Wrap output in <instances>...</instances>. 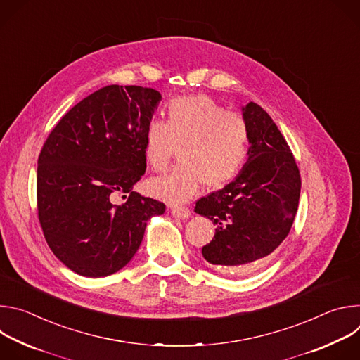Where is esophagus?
<instances>
[{
	"mask_svg": "<svg viewBox=\"0 0 360 360\" xmlns=\"http://www.w3.org/2000/svg\"><path fill=\"white\" fill-rule=\"evenodd\" d=\"M171 214H172V217L181 218V219H186L191 217V211L185 207H175L171 210Z\"/></svg>",
	"mask_w": 360,
	"mask_h": 360,
	"instance_id": "1",
	"label": "esophagus"
}]
</instances>
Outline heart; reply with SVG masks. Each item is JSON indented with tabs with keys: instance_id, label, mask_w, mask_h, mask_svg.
Returning a JSON list of instances; mask_svg holds the SVG:
<instances>
[{
	"instance_id": "heart-1",
	"label": "heart",
	"mask_w": 360,
	"mask_h": 360,
	"mask_svg": "<svg viewBox=\"0 0 360 360\" xmlns=\"http://www.w3.org/2000/svg\"><path fill=\"white\" fill-rule=\"evenodd\" d=\"M250 143L246 121L203 95L169 102L167 121L152 120L143 131V157L149 168L164 172L178 148L179 165L164 178L152 179L148 191L169 203L193 198L200 184L219 188L243 167Z\"/></svg>"
}]
</instances>
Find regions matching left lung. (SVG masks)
<instances>
[{
  "label": "left lung",
  "instance_id": "8db88e82",
  "mask_svg": "<svg viewBox=\"0 0 360 360\" xmlns=\"http://www.w3.org/2000/svg\"><path fill=\"white\" fill-rule=\"evenodd\" d=\"M242 117L250 132L246 164L232 182L195 207L217 226L202 248L205 261L231 276L249 275L274 258L300 196L299 169L276 124L255 102L242 107Z\"/></svg>",
  "mask_w": 360,
  "mask_h": 360
}]
</instances>
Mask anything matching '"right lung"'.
<instances>
[{
  "instance_id": "right-lung-1",
  "label": "right lung",
  "mask_w": 360,
  "mask_h": 360,
  "mask_svg": "<svg viewBox=\"0 0 360 360\" xmlns=\"http://www.w3.org/2000/svg\"><path fill=\"white\" fill-rule=\"evenodd\" d=\"M162 96L152 88L108 85L71 108L38 158V218L48 246L71 271L108 276L136 253L146 222L165 205L132 188L146 169L143 131ZM121 193V205L112 198Z\"/></svg>"
}]
</instances>
